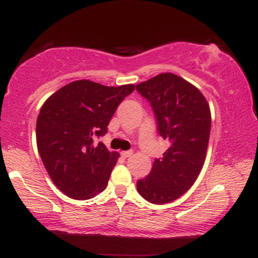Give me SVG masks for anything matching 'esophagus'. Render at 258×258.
<instances>
[{"label":"esophagus","instance_id":"esophagus-1","mask_svg":"<svg viewBox=\"0 0 258 258\" xmlns=\"http://www.w3.org/2000/svg\"><path fill=\"white\" fill-rule=\"evenodd\" d=\"M131 155H132L131 150H127V152H121V156H122V158H130Z\"/></svg>","mask_w":258,"mask_h":258}]
</instances>
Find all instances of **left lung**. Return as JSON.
Masks as SVG:
<instances>
[{
    "label": "left lung",
    "mask_w": 258,
    "mask_h": 258,
    "mask_svg": "<svg viewBox=\"0 0 258 258\" xmlns=\"http://www.w3.org/2000/svg\"><path fill=\"white\" fill-rule=\"evenodd\" d=\"M150 103L158 133L170 147L154 160L152 171L137 180V190L152 204L178 199L194 184L205 161L211 112L195 86L171 73H164L136 86Z\"/></svg>",
    "instance_id": "obj_1"
}]
</instances>
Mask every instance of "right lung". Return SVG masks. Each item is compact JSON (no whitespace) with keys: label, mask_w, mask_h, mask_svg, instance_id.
Masks as SVG:
<instances>
[{"label":"right lung","mask_w":258,"mask_h":258,"mask_svg":"<svg viewBox=\"0 0 258 258\" xmlns=\"http://www.w3.org/2000/svg\"><path fill=\"white\" fill-rule=\"evenodd\" d=\"M133 90L135 85L79 80L43 103L36 122L38 153L53 183L72 199H91L106 188L119 154L94 139L108 132L117 106Z\"/></svg>","instance_id":"right-lung-1"}]
</instances>
